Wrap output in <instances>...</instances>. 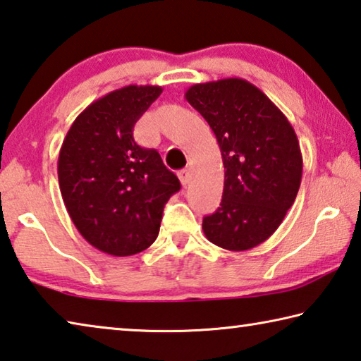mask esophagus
I'll return each instance as SVG.
<instances>
[{"mask_svg": "<svg viewBox=\"0 0 361 361\" xmlns=\"http://www.w3.org/2000/svg\"><path fill=\"white\" fill-rule=\"evenodd\" d=\"M178 178L181 181V185L186 188L189 185V181H191V172H189V170H186V169L185 170H180Z\"/></svg>", "mask_w": 361, "mask_h": 361, "instance_id": "obj_1", "label": "esophagus"}]
</instances>
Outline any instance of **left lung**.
Listing matches in <instances>:
<instances>
[{
	"label": "left lung",
	"mask_w": 361,
	"mask_h": 361,
	"mask_svg": "<svg viewBox=\"0 0 361 361\" xmlns=\"http://www.w3.org/2000/svg\"><path fill=\"white\" fill-rule=\"evenodd\" d=\"M185 97L209 122L224 164L223 199L204 218L205 237L231 252L259 245L283 221L301 185L302 156L295 130L245 79L194 84Z\"/></svg>",
	"instance_id": "left-lung-1"
}]
</instances>
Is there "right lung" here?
Returning <instances> with one entry per match:
<instances>
[{
    "label": "right lung",
    "instance_id": "1",
    "mask_svg": "<svg viewBox=\"0 0 361 361\" xmlns=\"http://www.w3.org/2000/svg\"><path fill=\"white\" fill-rule=\"evenodd\" d=\"M162 87L126 85L84 109L59 154V185L71 221L90 245L113 256L143 252L156 240L180 180L156 149L133 140V126Z\"/></svg>",
    "mask_w": 361,
    "mask_h": 361
}]
</instances>
